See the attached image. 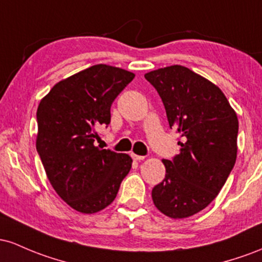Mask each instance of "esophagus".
<instances>
[{
    "label": "esophagus",
    "instance_id": "obj_1",
    "mask_svg": "<svg viewBox=\"0 0 262 262\" xmlns=\"http://www.w3.org/2000/svg\"><path fill=\"white\" fill-rule=\"evenodd\" d=\"M132 158H134L135 161H143L145 160V156H140V155H136V154H131Z\"/></svg>",
    "mask_w": 262,
    "mask_h": 262
}]
</instances>
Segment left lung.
I'll return each instance as SVG.
<instances>
[{"label": "left lung", "mask_w": 262, "mask_h": 262, "mask_svg": "<svg viewBox=\"0 0 262 262\" xmlns=\"http://www.w3.org/2000/svg\"><path fill=\"white\" fill-rule=\"evenodd\" d=\"M160 94L170 128L183 137L166 177L152 189L158 210L183 219L207 208L224 186L237 154L236 113L224 93L193 70L170 66L145 74Z\"/></svg>", "instance_id": "1"}]
</instances>
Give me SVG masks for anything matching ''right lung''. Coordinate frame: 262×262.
Masks as SVG:
<instances>
[{
    "mask_svg": "<svg viewBox=\"0 0 262 262\" xmlns=\"http://www.w3.org/2000/svg\"><path fill=\"white\" fill-rule=\"evenodd\" d=\"M135 74L96 64L63 79L40 100L36 147L57 194L73 209L94 214L116 198L132 158L95 146L96 128Z\"/></svg>",
    "mask_w": 262,
    "mask_h": 262,
    "instance_id": "right-lung-1",
    "label": "right lung"
}]
</instances>
